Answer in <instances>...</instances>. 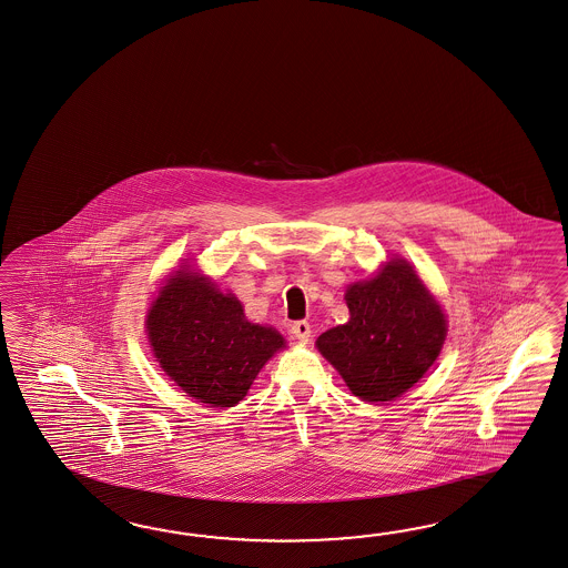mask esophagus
Listing matches in <instances>:
<instances>
[{
	"label": "esophagus",
	"mask_w": 568,
	"mask_h": 568,
	"mask_svg": "<svg viewBox=\"0 0 568 568\" xmlns=\"http://www.w3.org/2000/svg\"><path fill=\"white\" fill-rule=\"evenodd\" d=\"M291 332L296 339L308 342V337H311V325H308V321H294L291 325Z\"/></svg>",
	"instance_id": "obj_1"
}]
</instances>
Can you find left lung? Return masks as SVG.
Returning <instances> with one entry per match:
<instances>
[{
  "instance_id": "left-lung-1",
  "label": "left lung",
  "mask_w": 568,
  "mask_h": 568,
  "mask_svg": "<svg viewBox=\"0 0 568 568\" xmlns=\"http://www.w3.org/2000/svg\"><path fill=\"white\" fill-rule=\"evenodd\" d=\"M348 323L317 337L349 392L364 402H392L435 364L447 337L437 298L414 267L395 257L346 291Z\"/></svg>"
}]
</instances>
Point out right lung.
I'll return each mask as SVG.
<instances>
[{"label": "right lung", "mask_w": 568, "mask_h": 568, "mask_svg": "<svg viewBox=\"0 0 568 568\" xmlns=\"http://www.w3.org/2000/svg\"><path fill=\"white\" fill-rule=\"evenodd\" d=\"M148 339L161 368L190 397L233 407L277 349L274 327L251 323L233 292L224 294L200 272L169 277L146 317Z\"/></svg>", "instance_id": "right-lung-1"}]
</instances>
